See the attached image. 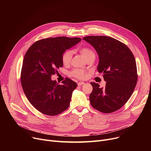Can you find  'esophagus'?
Segmentation results:
<instances>
[{
	"label": "esophagus",
	"mask_w": 151,
	"mask_h": 151,
	"mask_svg": "<svg viewBox=\"0 0 151 151\" xmlns=\"http://www.w3.org/2000/svg\"><path fill=\"white\" fill-rule=\"evenodd\" d=\"M85 83H84V82H79V83H78V86H81V85H83V84H84Z\"/></svg>",
	"instance_id": "34e87169"
}]
</instances>
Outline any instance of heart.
Segmentation results:
<instances>
[{"instance_id": "b5f03b06", "label": "heart", "mask_w": 151, "mask_h": 151, "mask_svg": "<svg viewBox=\"0 0 151 151\" xmlns=\"http://www.w3.org/2000/svg\"><path fill=\"white\" fill-rule=\"evenodd\" d=\"M80 52L83 55L84 58L88 60L91 59L96 58V54L93 50L89 47H84L80 50ZM73 52L71 50H67L63 53L62 55V62L63 65H68L70 63ZM89 75V71L81 69H74L70 72V75L74 78L80 79V80H85Z\"/></svg>"}]
</instances>
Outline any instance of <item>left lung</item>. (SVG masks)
<instances>
[{
	"instance_id": "left-lung-1",
	"label": "left lung",
	"mask_w": 151,
	"mask_h": 151,
	"mask_svg": "<svg viewBox=\"0 0 151 151\" xmlns=\"http://www.w3.org/2000/svg\"><path fill=\"white\" fill-rule=\"evenodd\" d=\"M89 43L99 57L98 71L106 81L105 88L91 82L89 99L92 106L104 113H111L122 108L132 96L137 83L136 60L129 47L107 36H88Z\"/></svg>"
}]
</instances>
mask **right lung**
<instances>
[{"label":"right lung","mask_w":151,"mask_h":151,"mask_svg":"<svg viewBox=\"0 0 151 151\" xmlns=\"http://www.w3.org/2000/svg\"><path fill=\"white\" fill-rule=\"evenodd\" d=\"M81 40L58 37L40 40L32 45L22 62L21 83L29 102L40 113L55 116L66 110L77 84L66 78L59 84L51 76L63 66L62 55Z\"/></svg>","instance_id":"right-lung-1"}]
</instances>
